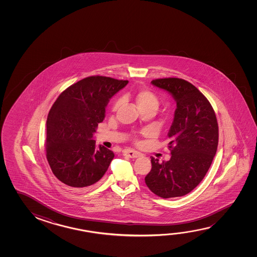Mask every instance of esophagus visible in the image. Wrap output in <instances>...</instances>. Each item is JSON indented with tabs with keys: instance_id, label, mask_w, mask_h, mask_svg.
Masks as SVG:
<instances>
[{
	"instance_id": "34e87169",
	"label": "esophagus",
	"mask_w": 257,
	"mask_h": 257,
	"mask_svg": "<svg viewBox=\"0 0 257 257\" xmlns=\"http://www.w3.org/2000/svg\"><path fill=\"white\" fill-rule=\"evenodd\" d=\"M123 154L128 156L129 158H132V159H136V158H139L142 156L140 152H135L134 150H126V151L123 152Z\"/></svg>"
}]
</instances>
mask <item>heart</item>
<instances>
[{"mask_svg": "<svg viewBox=\"0 0 257 257\" xmlns=\"http://www.w3.org/2000/svg\"><path fill=\"white\" fill-rule=\"evenodd\" d=\"M135 101L139 105L140 109L144 110L148 108L157 109L160 106V98L155 93L148 88H140L135 95ZM122 100L121 98H117L114 100L112 105V110L116 111L122 105Z\"/></svg>", "mask_w": 257, "mask_h": 257, "instance_id": "b5f03b06", "label": "heart"}]
</instances>
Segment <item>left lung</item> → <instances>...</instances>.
<instances>
[{
    "label": "left lung",
    "instance_id": "1",
    "mask_svg": "<svg viewBox=\"0 0 257 257\" xmlns=\"http://www.w3.org/2000/svg\"><path fill=\"white\" fill-rule=\"evenodd\" d=\"M152 83L171 93L177 109L169 133L171 159L160 163L152 157L145 183L160 197L184 196L201 183L210 169L219 143L217 117L206 97L187 80L163 78Z\"/></svg>",
    "mask_w": 257,
    "mask_h": 257
}]
</instances>
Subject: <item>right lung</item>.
Listing matches in <instances>:
<instances>
[{
	"label": "right lung",
	"instance_id": "add662e5",
	"mask_svg": "<svg viewBox=\"0 0 257 257\" xmlns=\"http://www.w3.org/2000/svg\"><path fill=\"white\" fill-rule=\"evenodd\" d=\"M128 80L89 76L68 87L47 115L46 155L52 172L69 188L84 190L99 181L114 152L93 135L105 118V106Z\"/></svg>",
	"mask_w": 257,
	"mask_h": 257
}]
</instances>
